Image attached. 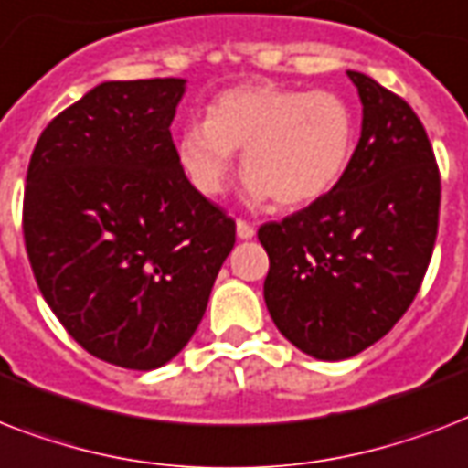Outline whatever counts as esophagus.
Wrapping results in <instances>:
<instances>
[{
	"instance_id": "1",
	"label": "esophagus",
	"mask_w": 468,
	"mask_h": 468,
	"mask_svg": "<svg viewBox=\"0 0 468 468\" xmlns=\"http://www.w3.org/2000/svg\"><path fill=\"white\" fill-rule=\"evenodd\" d=\"M235 230H238V238H240V240H250V238L255 235V228L250 226L248 220H238V223H235Z\"/></svg>"
}]
</instances>
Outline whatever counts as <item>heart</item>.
Segmentation results:
<instances>
[{
    "mask_svg": "<svg viewBox=\"0 0 468 468\" xmlns=\"http://www.w3.org/2000/svg\"><path fill=\"white\" fill-rule=\"evenodd\" d=\"M355 138V113L340 94L252 82L218 94L208 119L186 123L176 155L201 194L218 197L242 150L250 201L299 208L335 189Z\"/></svg>",
    "mask_w": 468,
    "mask_h": 468,
    "instance_id": "obj_1",
    "label": "heart"
}]
</instances>
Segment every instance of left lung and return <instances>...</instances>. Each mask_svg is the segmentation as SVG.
Segmentation results:
<instances>
[{
    "mask_svg": "<svg viewBox=\"0 0 468 468\" xmlns=\"http://www.w3.org/2000/svg\"><path fill=\"white\" fill-rule=\"evenodd\" d=\"M362 135L347 172L311 206L264 223V303L301 352L340 362L381 340L413 303L440 220V169L415 112L347 69Z\"/></svg>",
    "mask_w": 468,
    "mask_h": 468,
    "instance_id": "left-lung-1",
    "label": "left lung"
}]
</instances>
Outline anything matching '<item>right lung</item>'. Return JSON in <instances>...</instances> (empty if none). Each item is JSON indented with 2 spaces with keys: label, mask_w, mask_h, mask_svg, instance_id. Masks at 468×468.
<instances>
[{
  "label": "right lung",
  "mask_w": 468,
  "mask_h": 468,
  "mask_svg": "<svg viewBox=\"0 0 468 468\" xmlns=\"http://www.w3.org/2000/svg\"><path fill=\"white\" fill-rule=\"evenodd\" d=\"M186 80L101 82L33 148L24 240L43 299L90 355L150 371L204 318L235 220L186 179L169 126Z\"/></svg>",
  "instance_id": "add662e5"
}]
</instances>
